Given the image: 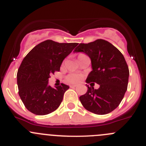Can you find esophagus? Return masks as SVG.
<instances>
[{"label":"esophagus","mask_w":146,"mask_h":146,"mask_svg":"<svg viewBox=\"0 0 146 146\" xmlns=\"http://www.w3.org/2000/svg\"><path fill=\"white\" fill-rule=\"evenodd\" d=\"M70 88H76L77 87V86H76V85H71V86H70Z\"/></svg>","instance_id":"1"}]
</instances>
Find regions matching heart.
<instances>
[{"instance_id": "1", "label": "heart", "mask_w": 146, "mask_h": 146, "mask_svg": "<svg viewBox=\"0 0 146 146\" xmlns=\"http://www.w3.org/2000/svg\"><path fill=\"white\" fill-rule=\"evenodd\" d=\"M85 56L84 54H80L78 56L79 58L82 57V56ZM82 75L78 74V73H70V74L68 75L67 77H66V80H67L68 83H73V84H76V83H78L82 79Z\"/></svg>"}]
</instances>
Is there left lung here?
Returning a JSON list of instances; mask_svg holds the SVG:
<instances>
[{
	"mask_svg": "<svg viewBox=\"0 0 146 146\" xmlns=\"http://www.w3.org/2000/svg\"><path fill=\"white\" fill-rule=\"evenodd\" d=\"M86 53L91 60L92 70L86 83H96L98 89L88 88L86 94L80 96L83 107L90 112L105 115L115 110L127 90L129 69L124 56L111 43L98 39L89 43H80L74 53Z\"/></svg>",
	"mask_w": 146,
	"mask_h": 146,
	"instance_id": "left-lung-1",
	"label": "left lung"
}]
</instances>
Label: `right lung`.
Instances as JSON below:
<instances>
[{"label": "right lung", "mask_w": 146, "mask_h": 146, "mask_svg": "<svg viewBox=\"0 0 146 146\" xmlns=\"http://www.w3.org/2000/svg\"><path fill=\"white\" fill-rule=\"evenodd\" d=\"M78 43H59L47 40L35 46L23 60L17 74L18 94L24 106L35 115L56 111L69 86L48 85L51 73L59 71L63 60Z\"/></svg>", "instance_id": "right-lung-1"}]
</instances>
